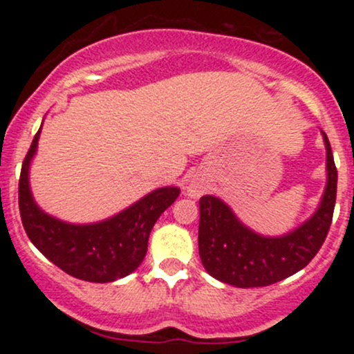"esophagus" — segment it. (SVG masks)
<instances>
[{
	"label": "esophagus",
	"instance_id": "esophagus-1",
	"mask_svg": "<svg viewBox=\"0 0 354 354\" xmlns=\"http://www.w3.org/2000/svg\"><path fill=\"white\" fill-rule=\"evenodd\" d=\"M205 193V186L200 181H191L188 186V196L191 198H200Z\"/></svg>",
	"mask_w": 354,
	"mask_h": 354
}]
</instances>
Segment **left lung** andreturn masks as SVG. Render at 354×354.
Instances as JSON below:
<instances>
[{
    "label": "left lung",
    "mask_w": 354,
    "mask_h": 354,
    "mask_svg": "<svg viewBox=\"0 0 354 354\" xmlns=\"http://www.w3.org/2000/svg\"><path fill=\"white\" fill-rule=\"evenodd\" d=\"M326 148V186L319 206L298 228L281 236H265L248 228L225 201L206 194L200 200L198 248L203 266L213 278L236 288H258L298 273L315 258L330 231L336 201V171Z\"/></svg>",
    "instance_id": "1"
}]
</instances>
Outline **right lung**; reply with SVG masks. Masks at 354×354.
Listing matches in <instances>:
<instances>
[{
  "label": "right lung",
  "mask_w": 354,
  "mask_h": 354,
  "mask_svg": "<svg viewBox=\"0 0 354 354\" xmlns=\"http://www.w3.org/2000/svg\"><path fill=\"white\" fill-rule=\"evenodd\" d=\"M41 126L19 176V214L28 238L53 265L83 281L111 283L124 278L145 259L154 223L180 196V188L153 189L115 216L98 223L76 225L51 216L39 208L30 188V166L38 149Z\"/></svg>",
  "instance_id": "add662e5"
}]
</instances>
